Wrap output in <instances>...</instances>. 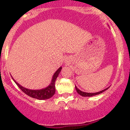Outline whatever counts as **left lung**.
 Returning <instances> with one entry per match:
<instances>
[{"label": "left lung", "instance_id": "obj_1", "mask_svg": "<svg viewBox=\"0 0 130 130\" xmlns=\"http://www.w3.org/2000/svg\"><path fill=\"white\" fill-rule=\"evenodd\" d=\"M109 87H107V88L105 89L101 90V91H99V92H95V93H89V92H86L81 91L80 90H79L78 88H77V87H76V86H75V89H76V90H77V93H78V94H80V95H82V96H83V97H92V96H94V95H98V94H101V93H103V92H104L105 90L108 89Z\"/></svg>", "mask_w": 130, "mask_h": 130}]
</instances>
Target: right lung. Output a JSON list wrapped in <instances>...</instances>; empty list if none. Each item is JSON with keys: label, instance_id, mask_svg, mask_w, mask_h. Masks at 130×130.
Masks as SVG:
<instances>
[{"label": "right lung", "instance_id": "add662e5", "mask_svg": "<svg viewBox=\"0 0 130 130\" xmlns=\"http://www.w3.org/2000/svg\"><path fill=\"white\" fill-rule=\"evenodd\" d=\"M62 67H60L55 72L54 75L52 77V81L51 83L50 84L49 86L46 87V88L42 89L39 90H31L26 89L25 87H23L22 86L19 85L14 78H12L13 80L15 82L17 86L20 88V89L24 92L26 95H29V96L31 97L32 98H35V99H39V100H44V99H48L52 98L55 93V81L57 78L58 76L59 73L61 71Z\"/></svg>", "mask_w": 130, "mask_h": 130}]
</instances>
